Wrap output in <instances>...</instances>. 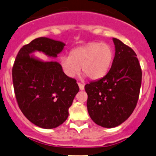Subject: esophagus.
Instances as JSON below:
<instances>
[{
    "label": "esophagus",
    "instance_id": "obj_1",
    "mask_svg": "<svg viewBox=\"0 0 156 156\" xmlns=\"http://www.w3.org/2000/svg\"><path fill=\"white\" fill-rule=\"evenodd\" d=\"M78 86H79V89L81 90H84V85L83 84H81V83H78Z\"/></svg>",
    "mask_w": 156,
    "mask_h": 156
}]
</instances>
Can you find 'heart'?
<instances>
[{"instance_id":"1","label":"heart","mask_w":156,"mask_h":156,"mask_svg":"<svg viewBox=\"0 0 156 156\" xmlns=\"http://www.w3.org/2000/svg\"><path fill=\"white\" fill-rule=\"evenodd\" d=\"M114 52L107 43H90L72 49L69 56H62L60 64L65 73L73 78L80 70L92 80L103 78L110 69Z\"/></svg>"}]
</instances>
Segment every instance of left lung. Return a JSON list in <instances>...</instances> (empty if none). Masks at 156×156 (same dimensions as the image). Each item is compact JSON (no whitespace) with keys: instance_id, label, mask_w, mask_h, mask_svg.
Listing matches in <instances>:
<instances>
[{"instance_id":"obj_1","label":"left lung","mask_w":156,"mask_h":156,"mask_svg":"<svg viewBox=\"0 0 156 156\" xmlns=\"http://www.w3.org/2000/svg\"><path fill=\"white\" fill-rule=\"evenodd\" d=\"M115 55L107 75L84 86L91 120L105 128L119 126L133 112L140 95L142 70L136 54L113 38Z\"/></svg>"}]
</instances>
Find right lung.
I'll use <instances>...</instances> for the list:
<instances>
[{"label":"right lung","mask_w":156,"mask_h":156,"mask_svg":"<svg viewBox=\"0 0 156 156\" xmlns=\"http://www.w3.org/2000/svg\"><path fill=\"white\" fill-rule=\"evenodd\" d=\"M65 46L49 38L35 39L21 48L12 69L20 109L31 123L43 129H53L66 121L79 87L76 80L64 73L59 63L44 62L33 53L40 52L56 58Z\"/></svg>","instance_id":"right-lung-1"}]
</instances>
